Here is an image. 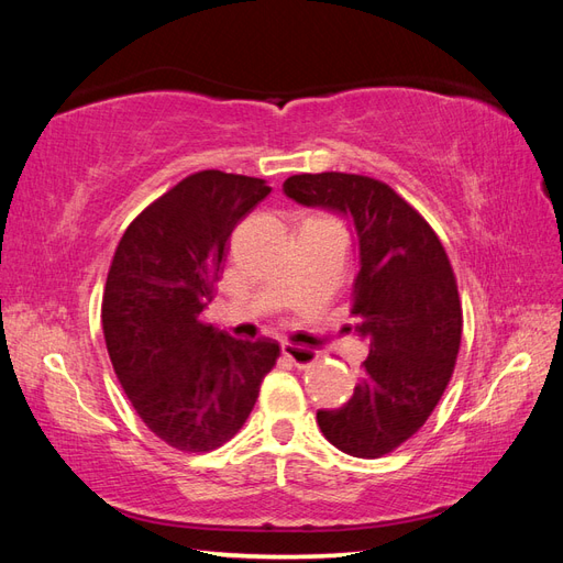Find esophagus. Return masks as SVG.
Masks as SVG:
<instances>
[{"mask_svg":"<svg viewBox=\"0 0 563 563\" xmlns=\"http://www.w3.org/2000/svg\"><path fill=\"white\" fill-rule=\"evenodd\" d=\"M282 352L288 362L298 368H308L312 364H317L319 360V352L312 347H302V345H291V343H284Z\"/></svg>","mask_w":563,"mask_h":563,"instance_id":"obj_1","label":"esophagus"}]
</instances>
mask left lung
<instances>
[{
  "mask_svg": "<svg viewBox=\"0 0 563 563\" xmlns=\"http://www.w3.org/2000/svg\"><path fill=\"white\" fill-rule=\"evenodd\" d=\"M284 195L354 228L352 314L368 356L352 399L317 411V422L343 453L380 457L422 428L451 380L463 308L449 255L428 220L376 178L300 174L286 178Z\"/></svg>",
  "mask_w": 563,
  "mask_h": 563,
  "instance_id": "8db88e82",
  "label": "left lung"
}]
</instances>
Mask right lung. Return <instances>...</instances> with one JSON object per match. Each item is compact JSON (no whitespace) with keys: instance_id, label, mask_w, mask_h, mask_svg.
I'll list each match as a JSON object with an SVG mask.
<instances>
[{"instance_id":"right-lung-1","label":"right lung","mask_w":563,"mask_h":563,"mask_svg":"<svg viewBox=\"0 0 563 563\" xmlns=\"http://www.w3.org/2000/svg\"><path fill=\"white\" fill-rule=\"evenodd\" d=\"M261 178L199 172L133 220L103 294L110 362L135 413L168 446L207 453L242 430L275 366V340L203 321L230 234L269 195Z\"/></svg>"}]
</instances>
